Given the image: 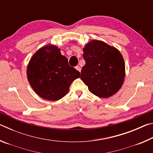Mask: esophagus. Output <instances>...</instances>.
I'll return each instance as SVG.
<instances>
[{"label":"esophagus","instance_id":"obj_1","mask_svg":"<svg viewBox=\"0 0 153 153\" xmlns=\"http://www.w3.org/2000/svg\"><path fill=\"white\" fill-rule=\"evenodd\" d=\"M76 69H77V71H79V72L81 71V68H80V67H79V66H78V65L76 66Z\"/></svg>","mask_w":153,"mask_h":153}]
</instances>
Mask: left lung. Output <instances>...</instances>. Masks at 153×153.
<instances>
[{"label": "left lung", "mask_w": 153, "mask_h": 153, "mask_svg": "<svg viewBox=\"0 0 153 153\" xmlns=\"http://www.w3.org/2000/svg\"><path fill=\"white\" fill-rule=\"evenodd\" d=\"M86 62L80 78L92 94L107 98L120 89L125 77V63L117 49L100 40H92L83 49Z\"/></svg>", "instance_id": "left-lung-1"}]
</instances>
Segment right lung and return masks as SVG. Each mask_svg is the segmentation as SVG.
Wrapping results in <instances>:
<instances>
[{
    "label": "right lung",
    "mask_w": 153,
    "mask_h": 153,
    "mask_svg": "<svg viewBox=\"0 0 153 153\" xmlns=\"http://www.w3.org/2000/svg\"><path fill=\"white\" fill-rule=\"evenodd\" d=\"M27 76L36 94L44 99L57 100L66 95L80 73L69 65L60 49L48 45L39 49L30 59Z\"/></svg>",
    "instance_id": "right-lung-1"
}]
</instances>
